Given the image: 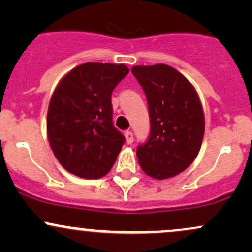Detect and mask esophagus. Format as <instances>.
<instances>
[{
    "label": "esophagus",
    "instance_id": "34e87169",
    "mask_svg": "<svg viewBox=\"0 0 252 252\" xmlns=\"http://www.w3.org/2000/svg\"><path fill=\"white\" fill-rule=\"evenodd\" d=\"M126 140L128 144H132V142H134V134H132L131 131H126Z\"/></svg>",
    "mask_w": 252,
    "mask_h": 252
}]
</instances>
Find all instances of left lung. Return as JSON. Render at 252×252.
Masks as SVG:
<instances>
[{
    "label": "left lung",
    "instance_id": "obj_1",
    "mask_svg": "<svg viewBox=\"0 0 252 252\" xmlns=\"http://www.w3.org/2000/svg\"><path fill=\"white\" fill-rule=\"evenodd\" d=\"M131 72L146 94L150 118L148 140L136 149L138 163L150 178H173L200 150L205 132L200 99L192 84L168 65L134 66Z\"/></svg>",
    "mask_w": 252,
    "mask_h": 252
}]
</instances>
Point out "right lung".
Instances as JSON below:
<instances>
[{
    "mask_svg": "<svg viewBox=\"0 0 252 252\" xmlns=\"http://www.w3.org/2000/svg\"><path fill=\"white\" fill-rule=\"evenodd\" d=\"M128 73L124 63H85L58 84L48 106L47 136L67 172L99 179L112 168L126 138L112 123L111 94Z\"/></svg>",
    "mask_w": 252,
    "mask_h": 252,
    "instance_id": "right-lung-1",
    "label": "right lung"
}]
</instances>
